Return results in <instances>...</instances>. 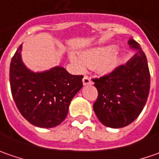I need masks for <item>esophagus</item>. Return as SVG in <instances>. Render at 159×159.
Returning a JSON list of instances; mask_svg holds the SVG:
<instances>
[{"label":"esophagus","instance_id":"34e87169","mask_svg":"<svg viewBox=\"0 0 159 159\" xmlns=\"http://www.w3.org/2000/svg\"><path fill=\"white\" fill-rule=\"evenodd\" d=\"M83 81V85L84 86H87V85H90L92 81H91V80H90V78H89L88 76H84L82 80Z\"/></svg>","mask_w":159,"mask_h":159}]
</instances>
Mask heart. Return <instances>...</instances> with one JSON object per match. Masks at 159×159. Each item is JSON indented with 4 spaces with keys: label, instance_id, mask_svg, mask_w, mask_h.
Masks as SVG:
<instances>
[{
    "label": "heart",
    "instance_id": "b5f03b06",
    "mask_svg": "<svg viewBox=\"0 0 159 159\" xmlns=\"http://www.w3.org/2000/svg\"><path fill=\"white\" fill-rule=\"evenodd\" d=\"M116 52L117 47H99L83 51L80 54V58L71 55L70 60L79 71H84L86 66H89L95 68L100 73L109 74L118 66Z\"/></svg>",
    "mask_w": 159,
    "mask_h": 159
}]
</instances>
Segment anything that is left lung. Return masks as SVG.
<instances>
[{
	"instance_id": "8db88e82",
	"label": "left lung",
	"mask_w": 159,
	"mask_h": 159,
	"mask_svg": "<svg viewBox=\"0 0 159 159\" xmlns=\"http://www.w3.org/2000/svg\"><path fill=\"white\" fill-rule=\"evenodd\" d=\"M128 44L136 53L126 64L119 65L110 74L93 79L98 91L93 108L102 124L108 127L120 128L134 121L150 93L146 56L135 40L130 39Z\"/></svg>"
}]
</instances>
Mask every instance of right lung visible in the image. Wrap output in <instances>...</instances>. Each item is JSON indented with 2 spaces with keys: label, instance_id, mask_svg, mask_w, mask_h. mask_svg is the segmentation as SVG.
I'll list each match as a JSON object with an SVG mask.
<instances>
[{
  "label": "right lung",
  "instance_id": "obj_1",
  "mask_svg": "<svg viewBox=\"0 0 159 159\" xmlns=\"http://www.w3.org/2000/svg\"><path fill=\"white\" fill-rule=\"evenodd\" d=\"M22 45L11 59L9 82L22 116L35 126L50 128L64 121L70 101L82 88V75H72L62 66L34 72L24 64Z\"/></svg>",
  "mask_w": 159,
  "mask_h": 159
}]
</instances>
